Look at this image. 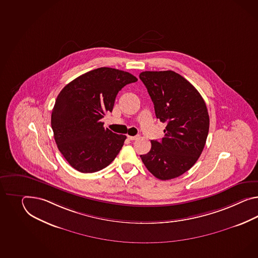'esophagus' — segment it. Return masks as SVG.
<instances>
[{"label":"esophagus","instance_id":"obj_1","mask_svg":"<svg viewBox=\"0 0 258 258\" xmlns=\"http://www.w3.org/2000/svg\"><path fill=\"white\" fill-rule=\"evenodd\" d=\"M138 138L139 135H136V136H127V139L131 140V141H134V140H137Z\"/></svg>","mask_w":258,"mask_h":258}]
</instances>
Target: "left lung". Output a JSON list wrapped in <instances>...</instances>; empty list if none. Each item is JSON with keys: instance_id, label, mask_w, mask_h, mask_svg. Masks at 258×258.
Returning a JSON list of instances; mask_svg holds the SVG:
<instances>
[{"instance_id": "obj_1", "label": "left lung", "mask_w": 258, "mask_h": 258, "mask_svg": "<svg viewBox=\"0 0 258 258\" xmlns=\"http://www.w3.org/2000/svg\"><path fill=\"white\" fill-rule=\"evenodd\" d=\"M155 107L157 118L167 126L159 142L141 155L143 162L159 180H170L192 168L206 144L210 118L206 103L195 87L173 71L140 74Z\"/></svg>"}]
</instances>
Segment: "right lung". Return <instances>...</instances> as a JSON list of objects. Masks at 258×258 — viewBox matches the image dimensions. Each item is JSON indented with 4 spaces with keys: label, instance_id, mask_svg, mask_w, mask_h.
<instances>
[{
    "label": "right lung",
    "instance_id": "1",
    "mask_svg": "<svg viewBox=\"0 0 258 258\" xmlns=\"http://www.w3.org/2000/svg\"><path fill=\"white\" fill-rule=\"evenodd\" d=\"M137 80L127 72L101 67L78 76L57 95L51 126L58 150L74 169L96 172L118 155L126 135L104 128L101 118L113 111L120 90Z\"/></svg>",
    "mask_w": 258,
    "mask_h": 258
}]
</instances>
